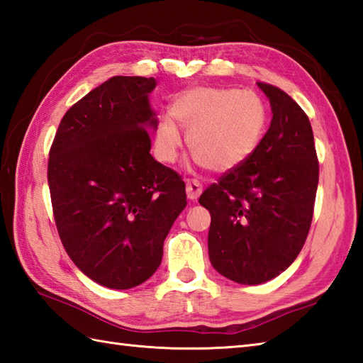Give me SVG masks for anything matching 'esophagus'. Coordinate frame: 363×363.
I'll return each instance as SVG.
<instances>
[{
	"instance_id": "1",
	"label": "esophagus",
	"mask_w": 363,
	"mask_h": 363,
	"mask_svg": "<svg viewBox=\"0 0 363 363\" xmlns=\"http://www.w3.org/2000/svg\"><path fill=\"white\" fill-rule=\"evenodd\" d=\"M186 190H187V196H189L190 201H196L199 195H201L203 186H201V182L196 181V179H189L186 182Z\"/></svg>"
}]
</instances>
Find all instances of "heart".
<instances>
[{"mask_svg": "<svg viewBox=\"0 0 363 363\" xmlns=\"http://www.w3.org/2000/svg\"><path fill=\"white\" fill-rule=\"evenodd\" d=\"M172 115L159 121L154 137L156 156L172 164L184 142L177 122L189 130V146L198 164L229 172L245 164L264 140L268 111L252 91L194 87L172 104Z\"/></svg>", "mask_w": 363, "mask_h": 363, "instance_id": "b5f03b06", "label": "heart"}]
</instances>
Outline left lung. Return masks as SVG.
Instances as JSON below:
<instances>
[{
  "mask_svg": "<svg viewBox=\"0 0 363 363\" xmlns=\"http://www.w3.org/2000/svg\"><path fill=\"white\" fill-rule=\"evenodd\" d=\"M273 118L252 156L199 196L211 212L207 237L213 268L257 285L285 272L309 234L318 187L311 121L281 89L257 82Z\"/></svg>",
  "mask_w": 363,
  "mask_h": 363,
  "instance_id": "left-lung-1",
  "label": "left lung"
}]
</instances>
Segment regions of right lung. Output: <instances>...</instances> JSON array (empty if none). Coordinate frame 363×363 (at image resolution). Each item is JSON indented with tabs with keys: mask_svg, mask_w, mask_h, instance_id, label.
Segmentation results:
<instances>
[{
	"mask_svg": "<svg viewBox=\"0 0 363 363\" xmlns=\"http://www.w3.org/2000/svg\"><path fill=\"white\" fill-rule=\"evenodd\" d=\"M156 79L113 76L72 106L48 160L57 233L99 285L137 287L156 273L164 240L186 209V184L151 156Z\"/></svg>",
	"mask_w": 363,
	"mask_h": 363,
	"instance_id": "add662e5",
	"label": "right lung"
}]
</instances>
